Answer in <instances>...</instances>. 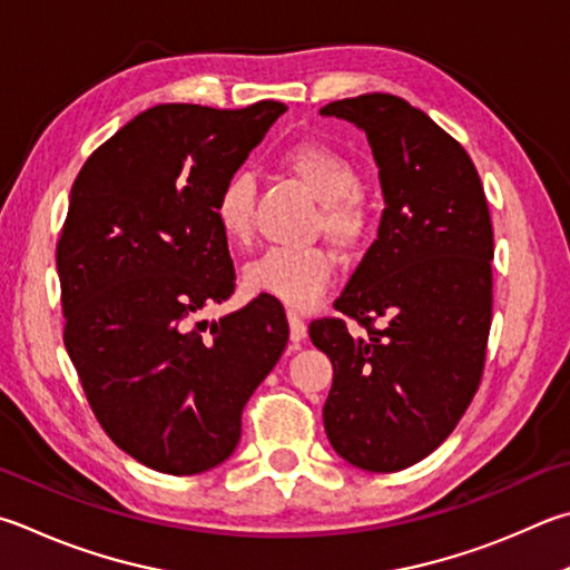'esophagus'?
I'll use <instances>...</instances> for the list:
<instances>
[{
    "label": "esophagus",
    "instance_id": "34e87169",
    "mask_svg": "<svg viewBox=\"0 0 570 570\" xmlns=\"http://www.w3.org/2000/svg\"><path fill=\"white\" fill-rule=\"evenodd\" d=\"M286 318H288V328H292V341L294 344H302V341L306 338V324H304V316L294 312V308H288L286 312Z\"/></svg>",
    "mask_w": 570,
    "mask_h": 570
}]
</instances>
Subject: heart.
Listing matches in <instances>:
<instances>
[{"label":"heart","mask_w":570,"mask_h":570,"mask_svg":"<svg viewBox=\"0 0 570 570\" xmlns=\"http://www.w3.org/2000/svg\"><path fill=\"white\" fill-rule=\"evenodd\" d=\"M284 169L302 181L321 202L318 229L338 249H354L368 229L366 206L361 204V174L338 149L304 141L284 154ZM256 186L246 171L226 177L212 202L214 222L226 244L244 249L254 236ZM336 258L321 246L308 249H268L244 268V286L252 294L274 296L296 308L314 306L334 278Z\"/></svg>","instance_id":"1"}]
</instances>
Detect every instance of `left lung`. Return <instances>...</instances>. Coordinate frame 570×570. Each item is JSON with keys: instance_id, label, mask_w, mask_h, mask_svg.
Masks as SVG:
<instances>
[{"instance_id": "left-lung-1", "label": "left lung", "mask_w": 570, "mask_h": 570, "mask_svg": "<svg viewBox=\"0 0 570 570\" xmlns=\"http://www.w3.org/2000/svg\"><path fill=\"white\" fill-rule=\"evenodd\" d=\"M321 114L366 131L386 204L376 242L334 304L366 336H351L341 318L308 326L334 364L324 429L341 459L391 473L436 451L481 384L493 302L489 202L461 144L406 99L376 91Z\"/></svg>"}]
</instances>
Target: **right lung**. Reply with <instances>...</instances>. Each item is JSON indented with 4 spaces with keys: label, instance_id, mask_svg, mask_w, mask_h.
Listing matches in <instances>:
<instances>
[{
    "label": "right lung",
    "instance_id": "obj_1",
    "mask_svg": "<svg viewBox=\"0 0 570 570\" xmlns=\"http://www.w3.org/2000/svg\"><path fill=\"white\" fill-rule=\"evenodd\" d=\"M284 111L282 101L151 107L71 186L57 244L67 354L101 429L159 473L229 459L246 401L286 348L274 298L199 318L236 278L214 196Z\"/></svg>",
    "mask_w": 570,
    "mask_h": 570
}]
</instances>
